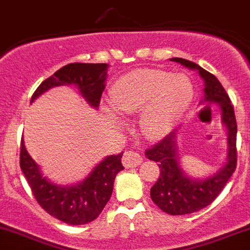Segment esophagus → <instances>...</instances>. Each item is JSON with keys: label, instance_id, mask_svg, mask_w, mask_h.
Returning a JSON list of instances; mask_svg holds the SVG:
<instances>
[{"label": "esophagus", "instance_id": "1", "mask_svg": "<svg viewBox=\"0 0 250 250\" xmlns=\"http://www.w3.org/2000/svg\"><path fill=\"white\" fill-rule=\"evenodd\" d=\"M141 162H143V157L140 153L134 152V151H127L122 157V163L125 168L138 167Z\"/></svg>", "mask_w": 250, "mask_h": 250}]
</instances>
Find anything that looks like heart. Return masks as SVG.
Returning a JSON list of instances; mask_svg holds the SVG:
<instances>
[{"instance_id": "1", "label": "heart", "mask_w": 250, "mask_h": 250, "mask_svg": "<svg viewBox=\"0 0 250 250\" xmlns=\"http://www.w3.org/2000/svg\"><path fill=\"white\" fill-rule=\"evenodd\" d=\"M193 97L192 85L184 75L156 69H138L113 84L111 100L116 111L134 115L148 139H161L178 125Z\"/></svg>"}]
</instances>
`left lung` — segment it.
<instances>
[{
	"label": "left lung",
	"instance_id": "1",
	"mask_svg": "<svg viewBox=\"0 0 250 250\" xmlns=\"http://www.w3.org/2000/svg\"><path fill=\"white\" fill-rule=\"evenodd\" d=\"M169 60L198 72L204 83V94L200 105L215 104L220 110L221 123L228 133L226 162L207 178H193L183 169L176 146L178 130H173L157 145L145 151L148 160L157 162L161 172L160 178L151 188V200L165 213L186 215L201 210L213 202L236 169L237 123L230 98L218 78L190 60L181 58Z\"/></svg>",
	"mask_w": 250,
	"mask_h": 250
}]
</instances>
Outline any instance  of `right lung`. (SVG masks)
Masks as SVG:
<instances>
[{
    "label": "right lung",
    "instance_id": "obj_1",
    "mask_svg": "<svg viewBox=\"0 0 250 250\" xmlns=\"http://www.w3.org/2000/svg\"><path fill=\"white\" fill-rule=\"evenodd\" d=\"M107 69V64L74 62L65 65L37 87L31 103L53 87L75 85L83 99L98 109L105 89ZM122 155L123 152L105 157L83 180L74 185H59L43 175L21 139L20 168L36 201L48 214L69 225H82L97 219L109 202L116 175L125 169L121 163Z\"/></svg>",
    "mask_w": 250,
    "mask_h": 250
}]
</instances>
